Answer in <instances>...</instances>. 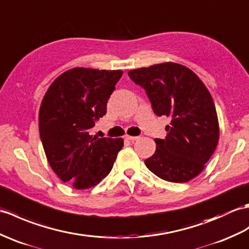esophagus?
<instances>
[{"instance_id":"34e87169","label":"esophagus","mask_w":249,"mask_h":249,"mask_svg":"<svg viewBox=\"0 0 249 249\" xmlns=\"http://www.w3.org/2000/svg\"><path fill=\"white\" fill-rule=\"evenodd\" d=\"M139 137H137V136H126V139L127 140H129V141H135V140H137Z\"/></svg>"}]
</instances>
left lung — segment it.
Segmentation results:
<instances>
[{
	"label": "left lung",
	"instance_id": "left-lung-1",
	"mask_svg": "<svg viewBox=\"0 0 249 249\" xmlns=\"http://www.w3.org/2000/svg\"><path fill=\"white\" fill-rule=\"evenodd\" d=\"M145 90L155 114L171 120L165 139H155L156 152L144 162L156 176L187 182L204 170L218 142V121L210 92L187 67L165 62L128 72Z\"/></svg>",
	"mask_w": 249,
	"mask_h": 249
}]
</instances>
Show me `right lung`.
Here are the masks:
<instances>
[{
    "label": "right lung",
    "instance_id": "1",
    "mask_svg": "<svg viewBox=\"0 0 249 249\" xmlns=\"http://www.w3.org/2000/svg\"><path fill=\"white\" fill-rule=\"evenodd\" d=\"M120 70L74 68L57 77L43 97L39 131L52 169L63 182L84 190L110 173L123 139L92 137L122 76Z\"/></svg>",
    "mask_w": 249,
    "mask_h": 249
}]
</instances>
